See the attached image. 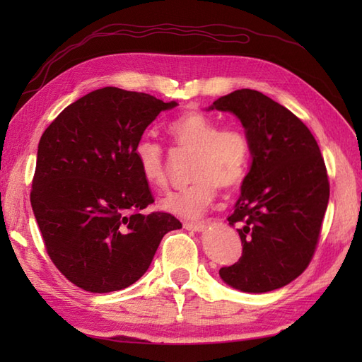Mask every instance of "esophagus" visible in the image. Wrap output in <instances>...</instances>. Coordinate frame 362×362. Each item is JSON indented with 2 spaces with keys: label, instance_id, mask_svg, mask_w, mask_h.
Returning <instances> with one entry per match:
<instances>
[{
  "label": "esophagus",
  "instance_id": "1",
  "mask_svg": "<svg viewBox=\"0 0 362 362\" xmlns=\"http://www.w3.org/2000/svg\"><path fill=\"white\" fill-rule=\"evenodd\" d=\"M204 227V222H183V228L193 230V232H201Z\"/></svg>",
  "mask_w": 362,
  "mask_h": 362
}]
</instances>
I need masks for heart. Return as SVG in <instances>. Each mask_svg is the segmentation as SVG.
Instances as JSON below:
<instances>
[{"label": "heart", "instance_id": "obj_1", "mask_svg": "<svg viewBox=\"0 0 362 362\" xmlns=\"http://www.w3.org/2000/svg\"><path fill=\"white\" fill-rule=\"evenodd\" d=\"M168 135L182 152L193 153L191 177L185 189L174 191L161 201V209L175 216L196 219L204 214L221 189H235L245 180L250 166V141L236 124H222L204 112H187L168 126ZM134 157L143 180L151 188L168 187L163 146L140 138Z\"/></svg>", "mask_w": 362, "mask_h": 362}]
</instances>
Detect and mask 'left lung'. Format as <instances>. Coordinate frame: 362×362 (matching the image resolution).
Segmentation results:
<instances>
[{
  "mask_svg": "<svg viewBox=\"0 0 362 362\" xmlns=\"http://www.w3.org/2000/svg\"><path fill=\"white\" fill-rule=\"evenodd\" d=\"M211 109L241 119L252 153L241 196L227 218L238 227L243 255L219 275L244 292L279 289L297 279L316 252L329 197L324 157L310 129L257 90L221 96Z\"/></svg>",
  "mask_w": 362,
  "mask_h": 362,
  "instance_id": "left-lung-1",
  "label": "left lung"
}]
</instances>
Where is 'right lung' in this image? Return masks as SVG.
<instances>
[{"label": "right lung", "mask_w": 362, "mask_h": 362, "mask_svg": "<svg viewBox=\"0 0 362 362\" xmlns=\"http://www.w3.org/2000/svg\"><path fill=\"white\" fill-rule=\"evenodd\" d=\"M163 103L105 87L60 112L38 143L30 205L51 261L90 292L124 289L148 271L168 232L182 228L153 202L134 148Z\"/></svg>", "instance_id": "add662e5"}]
</instances>
